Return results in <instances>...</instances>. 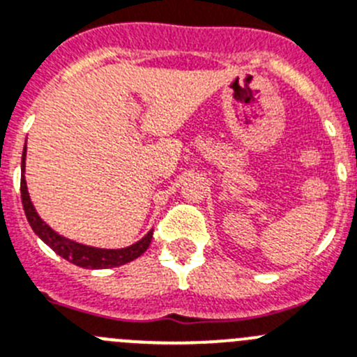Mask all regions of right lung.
Here are the masks:
<instances>
[{
    "instance_id": "1",
    "label": "right lung",
    "mask_w": 357,
    "mask_h": 357,
    "mask_svg": "<svg viewBox=\"0 0 357 357\" xmlns=\"http://www.w3.org/2000/svg\"><path fill=\"white\" fill-rule=\"evenodd\" d=\"M26 146L22 151V162H21V199H22V208H24L26 218H28L29 225L35 231V234L42 239L47 246H51L59 257L66 259L72 264L79 266V268L86 269H107V268H118V266L126 264V262L133 261V259L141 257L148 250L149 243H151L153 231L137 243L126 246V248H95V246L82 245V243L72 241V239L65 238V236L58 234L54 229L49 227L45 222L38 216L35 206H33L31 199L28 194V186H26Z\"/></svg>"
}]
</instances>
